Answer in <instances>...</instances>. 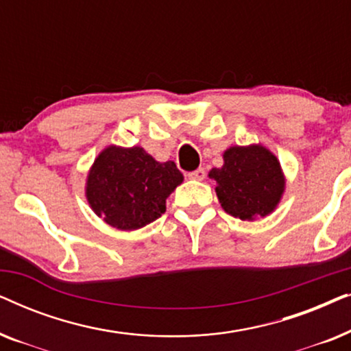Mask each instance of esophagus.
Here are the masks:
<instances>
[{
	"label": "esophagus",
	"instance_id": "esophagus-1",
	"mask_svg": "<svg viewBox=\"0 0 351 351\" xmlns=\"http://www.w3.org/2000/svg\"><path fill=\"white\" fill-rule=\"evenodd\" d=\"M206 177V171L204 169H196V171H193V172H190L189 174V179H191V180H203Z\"/></svg>",
	"mask_w": 351,
	"mask_h": 351
}]
</instances>
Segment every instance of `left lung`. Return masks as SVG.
I'll list each match as a JSON object with an SVG mask.
<instances>
[{
	"label": "left lung",
	"mask_w": 351,
	"mask_h": 351,
	"mask_svg": "<svg viewBox=\"0 0 351 351\" xmlns=\"http://www.w3.org/2000/svg\"><path fill=\"white\" fill-rule=\"evenodd\" d=\"M209 177L225 213L249 222L271 214L286 189L280 160L261 143L227 148L223 166L213 167Z\"/></svg>",
	"instance_id": "8db88e82"
}]
</instances>
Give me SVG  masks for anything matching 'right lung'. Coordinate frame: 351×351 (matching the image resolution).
<instances>
[{
  "instance_id": "add662e5",
  "label": "right lung",
  "mask_w": 351,
  "mask_h": 351,
  "mask_svg": "<svg viewBox=\"0 0 351 351\" xmlns=\"http://www.w3.org/2000/svg\"><path fill=\"white\" fill-rule=\"evenodd\" d=\"M182 182L174 161H156L142 147L108 145L88 172L86 199L108 225L131 232L161 217Z\"/></svg>"
}]
</instances>
